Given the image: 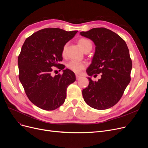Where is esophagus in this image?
Here are the masks:
<instances>
[{
	"label": "esophagus",
	"instance_id": "esophagus-1",
	"mask_svg": "<svg viewBox=\"0 0 148 148\" xmlns=\"http://www.w3.org/2000/svg\"><path fill=\"white\" fill-rule=\"evenodd\" d=\"M75 76H76V79L78 80V79H79L80 77H81V76L80 75H78V74H76L75 75Z\"/></svg>",
	"mask_w": 148,
	"mask_h": 148
}]
</instances>
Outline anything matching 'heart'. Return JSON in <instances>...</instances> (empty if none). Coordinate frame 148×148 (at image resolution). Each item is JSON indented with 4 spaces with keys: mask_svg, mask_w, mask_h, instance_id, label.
<instances>
[{
    "mask_svg": "<svg viewBox=\"0 0 148 148\" xmlns=\"http://www.w3.org/2000/svg\"><path fill=\"white\" fill-rule=\"evenodd\" d=\"M78 44L80 48L84 51L88 49L91 48L92 49V42L90 40H88L86 38H80L78 41ZM66 45H65L63 50H62V56H64L66 55ZM66 66L70 70H71L72 71L75 73H80L84 68L86 67V64L84 62H78L75 60H71L69 61L66 65Z\"/></svg>",
    "mask_w": 148,
    "mask_h": 148,
    "instance_id": "heart-1",
    "label": "heart"
}]
</instances>
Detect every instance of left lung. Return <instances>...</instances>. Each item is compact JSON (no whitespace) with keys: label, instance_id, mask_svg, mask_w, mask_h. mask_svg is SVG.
Returning a JSON list of instances; mask_svg holds the SVG:
<instances>
[{"label":"left lung","instance_id":"left-lung-1","mask_svg":"<svg viewBox=\"0 0 148 148\" xmlns=\"http://www.w3.org/2000/svg\"><path fill=\"white\" fill-rule=\"evenodd\" d=\"M80 34L95 45L94 55L86 70L90 77L100 74L97 82L88 77V86L83 89L86 103L97 110H105L117 103L130 82L132 61L123 39L106 28H93Z\"/></svg>","mask_w":148,"mask_h":148}]
</instances>
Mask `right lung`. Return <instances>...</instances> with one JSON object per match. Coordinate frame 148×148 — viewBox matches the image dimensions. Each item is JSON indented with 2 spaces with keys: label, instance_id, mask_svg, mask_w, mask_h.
<instances>
[{
  "label": "right lung",
  "instance_id": "1",
  "mask_svg": "<svg viewBox=\"0 0 148 148\" xmlns=\"http://www.w3.org/2000/svg\"><path fill=\"white\" fill-rule=\"evenodd\" d=\"M77 32L43 29L28 37L22 46L18 58L19 80L29 100L41 109L53 110L63 104L67 87L76 80L74 72L59 63L64 47ZM53 66L63 74L52 76Z\"/></svg>",
  "mask_w": 148,
  "mask_h": 148
}]
</instances>
